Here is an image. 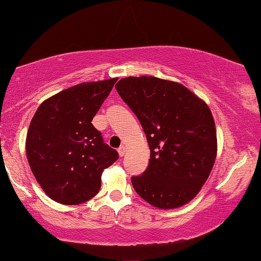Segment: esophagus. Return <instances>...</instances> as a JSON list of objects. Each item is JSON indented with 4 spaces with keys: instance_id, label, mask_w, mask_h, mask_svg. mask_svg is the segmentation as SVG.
<instances>
[{
    "instance_id": "obj_1",
    "label": "esophagus",
    "mask_w": 261,
    "mask_h": 261,
    "mask_svg": "<svg viewBox=\"0 0 261 261\" xmlns=\"http://www.w3.org/2000/svg\"><path fill=\"white\" fill-rule=\"evenodd\" d=\"M125 151H126V148H125L124 146H123V147H120L119 149H118V153H119L120 156H124V155H125Z\"/></svg>"
}]
</instances>
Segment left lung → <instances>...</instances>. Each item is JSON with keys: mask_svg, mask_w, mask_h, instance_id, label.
<instances>
[{"mask_svg": "<svg viewBox=\"0 0 261 261\" xmlns=\"http://www.w3.org/2000/svg\"><path fill=\"white\" fill-rule=\"evenodd\" d=\"M140 120L150 149L149 165L131 177L134 189L158 208L194 199L216 161V125L208 106L182 84L156 77H128L115 84Z\"/></svg>", "mask_w": 261, "mask_h": 261, "instance_id": "8db88e82", "label": "left lung"}]
</instances>
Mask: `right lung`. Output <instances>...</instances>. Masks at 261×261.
<instances>
[{
  "label": "right lung",
  "instance_id": "1",
  "mask_svg": "<svg viewBox=\"0 0 261 261\" xmlns=\"http://www.w3.org/2000/svg\"><path fill=\"white\" fill-rule=\"evenodd\" d=\"M117 78L82 83L45 100L32 118L26 156L39 186L62 204L87 202L119 155L91 124Z\"/></svg>",
  "mask_w": 261,
  "mask_h": 261
}]
</instances>
